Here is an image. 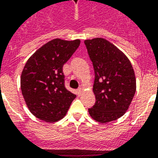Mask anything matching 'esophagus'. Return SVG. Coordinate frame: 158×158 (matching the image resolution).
<instances>
[{
	"instance_id": "esophagus-1",
	"label": "esophagus",
	"mask_w": 158,
	"mask_h": 158,
	"mask_svg": "<svg viewBox=\"0 0 158 158\" xmlns=\"http://www.w3.org/2000/svg\"><path fill=\"white\" fill-rule=\"evenodd\" d=\"M82 92H83V90H82L81 88H79V89H77V94L79 95V96L82 94Z\"/></svg>"
}]
</instances>
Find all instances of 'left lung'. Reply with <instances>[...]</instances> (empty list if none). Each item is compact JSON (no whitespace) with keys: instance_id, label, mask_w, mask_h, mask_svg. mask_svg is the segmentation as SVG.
Segmentation results:
<instances>
[{"instance_id":"1","label":"left lung","mask_w":158,"mask_h":158,"mask_svg":"<svg viewBox=\"0 0 158 158\" xmlns=\"http://www.w3.org/2000/svg\"><path fill=\"white\" fill-rule=\"evenodd\" d=\"M94 70L95 103L89 108L93 118L111 122L125 114L136 92V78L127 56L108 40H84Z\"/></svg>"}]
</instances>
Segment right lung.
I'll use <instances>...</instances> for the list:
<instances>
[{"mask_svg": "<svg viewBox=\"0 0 158 158\" xmlns=\"http://www.w3.org/2000/svg\"><path fill=\"white\" fill-rule=\"evenodd\" d=\"M80 44L79 40H50L26 62L20 89L34 116L45 122L63 118L76 95L66 89L63 65Z\"/></svg>", "mask_w": 158, "mask_h": 158, "instance_id": "1", "label": "right lung"}]
</instances>
